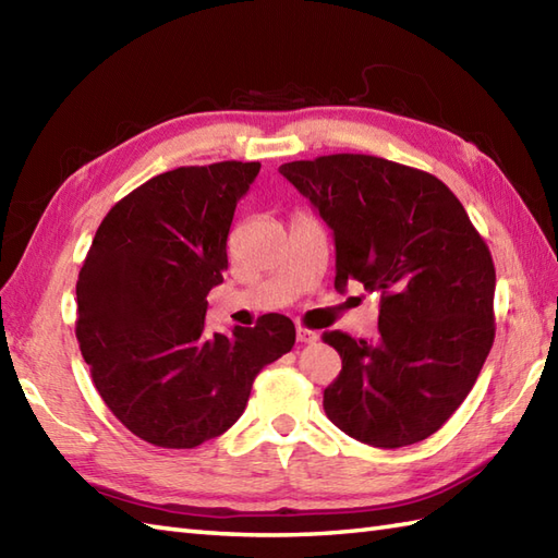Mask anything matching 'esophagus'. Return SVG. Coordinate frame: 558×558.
<instances>
[{
    "label": "esophagus",
    "instance_id": "esophagus-1",
    "mask_svg": "<svg viewBox=\"0 0 558 558\" xmlns=\"http://www.w3.org/2000/svg\"><path fill=\"white\" fill-rule=\"evenodd\" d=\"M318 340V333L314 330H306V328H298V342H304V345H312V342Z\"/></svg>",
    "mask_w": 558,
    "mask_h": 558
}]
</instances>
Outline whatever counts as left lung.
<instances>
[{"label":"left lung","mask_w":558,"mask_h":558,"mask_svg":"<svg viewBox=\"0 0 558 558\" xmlns=\"http://www.w3.org/2000/svg\"><path fill=\"white\" fill-rule=\"evenodd\" d=\"M333 230L336 290L381 294L378 336H324L342 369L328 420L376 448L424 441L475 386L494 342L496 272L465 208L434 174L360 153L280 165Z\"/></svg>","instance_id":"obj_1"}]
</instances>
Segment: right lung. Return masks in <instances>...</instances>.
I'll list each match as a JSON object with an SVG mask.
<instances>
[{"label": "right lung", "instance_id": "right-lung-1", "mask_svg": "<svg viewBox=\"0 0 558 558\" xmlns=\"http://www.w3.org/2000/svg\"><path fill=\"white\" fill-rule=\"evenodd\" d=\"M260 162L177 168L134 189L93 236L76 282V338L105 405L160 448H196L242 417L256 374L294 345L266 314L230 336L206 328L228 234Z\"/></svg>", "mask_w": 558, "mask_h": 558}]
</instances>
